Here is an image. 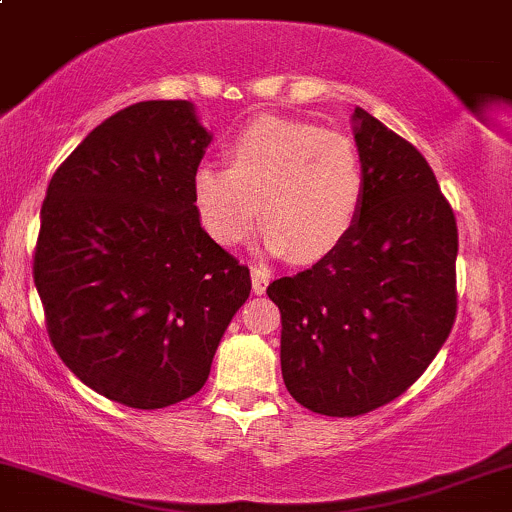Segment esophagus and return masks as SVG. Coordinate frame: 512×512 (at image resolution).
I'll return each instance as SVG.
<instances>
[{
	"label": "esophagus",
	"mask_w": 512,
	"mask_h": 512,
	"mask_svg": "<svg viewBox=\"0 0 512 512\" xmlns=\"http://www.w3.org/2000/svg\"><path fill=\"white\" fill-rule=\"evenodd\" d=\"M250 276H252V293L262 296L269 286V272L264 267H252Z\"/></svg>",
	"instance_id": "obj_1"
}]
</instances>
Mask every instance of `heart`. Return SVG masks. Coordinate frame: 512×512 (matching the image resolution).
I'll return each instance as SVG.
<instances>
[{"label": "heart", "instance_id": "heart-1", "mask_svg": "<svg viewBox=\"0 0 512 512\" xmlns=\"http://www.w3.org/2000/svg\"><path fill=\"white\" fill-rule=\"evenodd\" d=\"M192 195L202 226L223 248L250 238L262 204L264 250L315 262L354 231L366 197V168L346 134L262 115L231 139L228 166L199 163Z\"/></svg>", "mask_w": 512, "mask_h": 512}]
</instances>
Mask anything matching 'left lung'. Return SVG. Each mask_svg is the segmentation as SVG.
<instances>
[{
  "mask_svg": "<svg viewBox=\"0 0 512 512\" xmlns=\"http://www.w3.org/2000/svg\"><path fill=\"white\" fill-rule=\"evenodd\" d=\"M366 197L354 231L313 267L269 284L281 375L325 416L383 407L416 383L457 313V223L426 158L356 108Z\"/></svg>",
  "mask_w": 512,
  "mask_h": 512,
  "instance_id": "left-lung-1",
  "label": "left lung"
}]
</instances>
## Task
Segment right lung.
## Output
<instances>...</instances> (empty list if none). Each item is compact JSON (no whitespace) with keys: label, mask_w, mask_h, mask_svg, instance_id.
<instances>
[{"label":"right lung","mask_w":512,"mask_h":512,"mask_svg":"<svg viewBox=\"0 0 512 512\" xmlns=\"http://www.w3.org/2000/svg\"><path fill=\"white\" fill-rule=\"evenodd\" d=\"M211 144L190 101L101 122L52 175L33 279L50 342L98 395L163 409L207 383L250 269L199 223L192 175Z\"/></svg>","instance_id":"obj_1"}]
</instances>
